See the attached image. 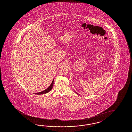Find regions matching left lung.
Listing matches in <instances>:
<instances>
[{
  "instance_id": "1",
  "label": "left lung",
  "mask_w": 132,
  "mask_h": 132,
  "mask_svg": "<svg viewBox=\"0 0 132 132\" xmlns=\"http://www.w3.org/2000/svg\"><path fill=\"white\" fill-rule=\"evenodd\" d=\"M75 93H76V92H75ZM77 94H78V93H77Z\"/></svg>"
}]
</instances>
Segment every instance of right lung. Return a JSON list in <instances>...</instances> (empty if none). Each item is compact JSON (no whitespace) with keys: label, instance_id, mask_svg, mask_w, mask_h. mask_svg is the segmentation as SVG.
I'll return each instance as SVG.
<instances>
[{"label":"right lung","instance_id":"add662e5","mask_svg":"<svg viewBox=\"0 0 132 132\" xmlns=\"http://www.w3.org/2000/svg\"><path fill=\"white\" fill-rule=\"evenodd\" d=\"M54 81V79L53 80L52 82V83L51 84L50 86L47 89L45 90H44L43 91H41V92H39V93H35V94H36V95H43V94H46V93L49 92L50 90L52 89V87H53V86Z\"/></svg>","mask_w":132,"mask_h":132}]
</instances>
